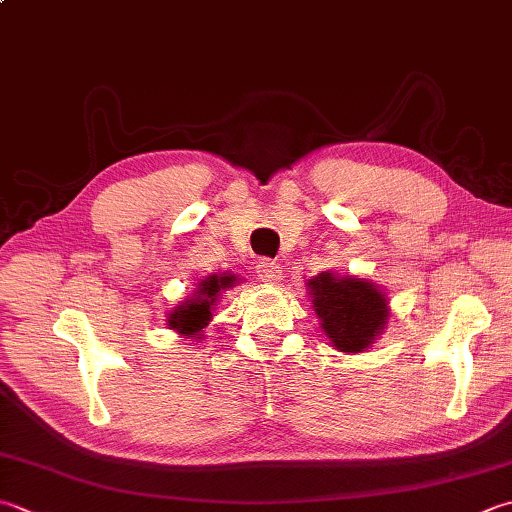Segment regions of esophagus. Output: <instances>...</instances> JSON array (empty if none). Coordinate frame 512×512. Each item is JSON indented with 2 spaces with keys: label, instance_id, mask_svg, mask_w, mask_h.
I'll return each instance as SVG.
<instances>
[{
  "label": "esophagus",
  "instance_id": "esophagus-1",
  "mask_svg": "<svg viewBox=\"0 0 512 512\" xmlns=\"http://www.w3.org/2000/svg\"><path fill=\"white\" fill-rule=\"evenodd\" d=\"M255 270H257L259 282L277 284L279 279H282V270H279V266L275 262H270V259H259Z\"/></svg>",
  "mask_w": 512,
  "mask_h": 512
}]
</instances>
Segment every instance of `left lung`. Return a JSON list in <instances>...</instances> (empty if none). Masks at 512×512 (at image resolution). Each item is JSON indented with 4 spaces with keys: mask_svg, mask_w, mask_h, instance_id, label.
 Wrapping results in <instances>:
<instances>
[{
    "mask_svg": "<svg viewBox=\"0 0 512 512\" xmlns=\"http://www.w3.org/2000/svg\"><path fill=\"white\" fill-rule=\"evenodd\" d=\"M313 308L326 337L342 353H362L388 322L386 295L368 279L319 273L308 279Z\"/></svg>",
    "mask_w": 512,
    "mask_h": 512,
    "instance_id": "left-lung-1",
    "label": "left lung"
}]
</instances>
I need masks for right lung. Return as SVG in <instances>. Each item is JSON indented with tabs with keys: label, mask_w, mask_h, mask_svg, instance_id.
<instances>
[{
	"label": "right lung",
	"mask_w": 512,
	"mask_h": 512,
	"mask_svg": "<svg viewBox=\"0 0 512 512\" xmlns=\"http://www.w3.org/2000/svg\"><path fill=\"white\" fill-rule=\"evenodd\" d=\"M237 282L235 275L224 273V275H208L206 279L197 284V290L193 297L186 299V302L179 304L173 313L168 317V328L177 330L179 335L197 337L202 330L208 326L210 319H213V308L217 306L219 293L226 288H233Z\"/></svg>",
	"instance_id": "add662e5"
}]
</instances>
